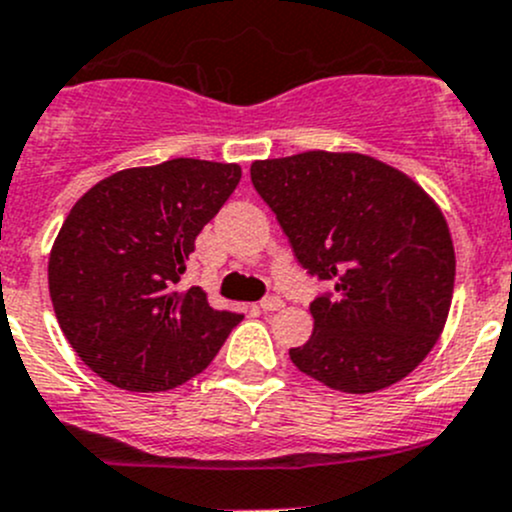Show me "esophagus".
Masks as SVG:
<instances>
[{
  "label": "esophagus",
  "instance_id": "34e87169",
  "mask_svg": "<svg viewBox=\"0 0 512 512\" xmlns=\"http://www.w3.org/2000/svg\"><path fill=\"white\" fill-rule=\"evenodd\" d=\"M282 307H285V302H282L280 297H265L260 302V309H262V312H267V314L277 312V309H282Z\"/></svg>",
  "mask_w": 512,
  "mask_h": 512
}]
</instances>
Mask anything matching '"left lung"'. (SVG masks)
<instances>
[{
  "label": "left lung",
  "instance_id": "1",
  "mask_svg": "<svg viewBox=\"0 0 512 512\" xmlns=\"http://www.w3.org/2000/svg\"><path fill=\"white\" fill-rule=\"evenodd\" d=\"M252 185L299 265L332 294L289 359L344 394H374L426 359L446 327L456 252L441 208L401 170L361 153L255 160Z\"/></svg>",
  "mask_w": 512,
  "mask_h": 512
}]
</instances>
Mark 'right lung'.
<instances>
[{
  "mask_svg": "<svg viewBox=\"0 0 512 512\" xmlns=\"http://www.w3.org/2000/svg\"><path fill=\"white\" fill-rule=\"evenodd\" d=\"M240 165L173 158L96 183L49 255L56 319L91 371L126 391H168L205 369L242 314L180 289L195 237L240 183Z\"/></svg>",
  "mask_w": 512,
  "mask_h": 512,
  "instance_id": "right-lung-1",
  "label": "right lung"
}]
</instances>
